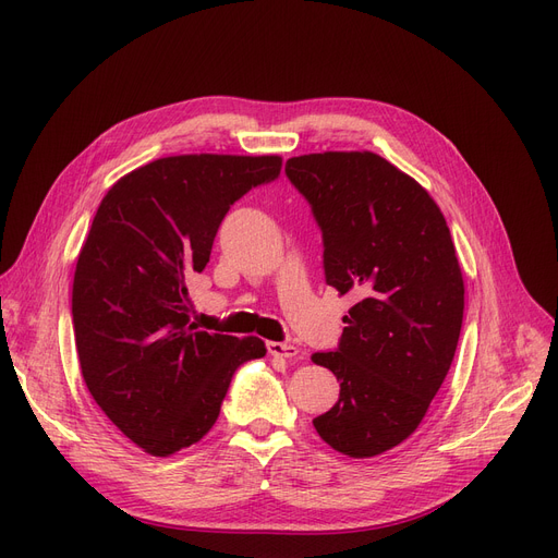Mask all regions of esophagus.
Wrapping results in <instances>:
<instances>
[{"label": "esophagus", "mask_w": 558, "mask_h": 558, "mask_svg": "<svg viewBox=\"0 0 558 558\" xmlns=\"http://www.w3.org/2000/svg\"><path fill=\"white\" fill-rule=\"evenodd\" d=\"M267 350L276 357H296L299 355V348L291 345V343H282V341H269Z\"/></svg>", "instance_id": "esophagus-1"}]
</instances>
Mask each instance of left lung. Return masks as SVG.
I'll use <instances>...</instances> for the list:
<instances>
[{
    "mask_svg": "<svg viewBox=\"0 0 558 558\" xmlns=\"http://www.w3.org/2000/svg\"><path fill=\"white\" fill-rule=\"evenodd\" d=\"M284 173L320 228L326 282L357 299L339 345L312 355L339 383L312 423L341 454H383L421 425L454 357L463 278L450 228L414 179L371 151L289 158Z\"/></svg>",
    "mask_w": 558,
    "mask_h": 558,
    "instance_id": "left-lung-1",
    "label": "left lung"
}]
</instances>
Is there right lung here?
Listing matches in <instances>:
<instances>
[{"label": "right lung", "instance_id": "1", "mask_svg": "<svg viewBox=\"0 0 558 558\" xmlns=\"http://www.w3.org/2000/svg\"><path fill=\"white\" fill-rule=\"evenodd\" d=\"M280 167L278 156L160 158L99 205L74 271V341L87 391L144 452L201 441L234 371L267 353L257 337L196 330L187 284L210 262L230 205Z\"/></svg>", "mask_w": 558, "mask_h": 558}]
</instances>
